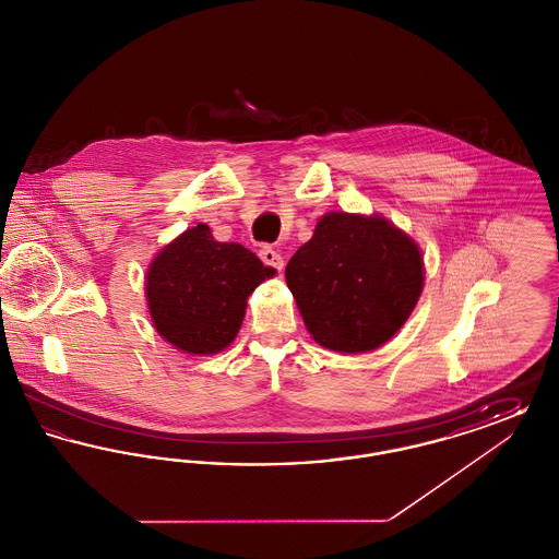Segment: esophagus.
<instances>
[{"label":"esophagus","mask_w":559,"mask_h":559,"mask_svg":"<svg viewBox=\"0 0 559 559\" xmlns=\"http://www.w3.org/2000/svg\"><path fill=\"white\" fill-rule=\"evenodd\" d=\"M260 258H262V262L266 264V266L274 267V270H283V266H285V260H283V255L278 253V251H274L272 247H262L260 249Z\"/></svg>","instance_id":"34e87169"}]
</instances>
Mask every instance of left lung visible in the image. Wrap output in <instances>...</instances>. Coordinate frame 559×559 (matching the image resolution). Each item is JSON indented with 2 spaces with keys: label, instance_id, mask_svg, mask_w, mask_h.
<instances>
[{
  "label": "left lung",
  "instance_id": "obj_1",
  "mask_svg": "<svg viewBox=\"0 0 559 559\" xmlns=\"http://www.w3.org/2000/svg\"><path fill=\"white\" fill-rule=\"evenodd\" d=\"M301 319L320 346L360 354L385 344L424 289L419 247L388 219L333 212L285 270Z\"/></svg>",
  "mask_w": 559,
  "mask_h": 559
}]
</instances>
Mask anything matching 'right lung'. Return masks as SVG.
<instances>
[{"mask_svg": "<svg viewBox=\"0 0 559 559\" xmlns=\"http://www.w3.org/2000/svg\"><path fill=\"white\" fill-rule=\"evenodd\" d=\"M272 274L253 251L217 242L210 226L199 224L169 242L148 267L155 329L188 354H215L237 337L247 297Z\"/></svg>", "mask_w": 559, "mask_h": 559, "instance_id": "right-lung-1", "label": "right lung"}]
</instances>
